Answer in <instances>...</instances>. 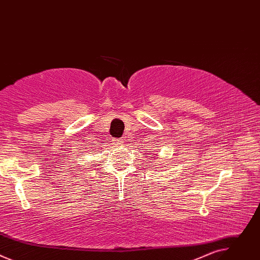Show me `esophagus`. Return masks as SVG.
<instances>
[{"mask_svg":"<svg viewBox=\"0 0 260 260\" xmlns=\"http://www.w3.org/2000/svg\"><path fill=\"white\" fill-rule=\"evenodd\" d=\"M114 143H115L116 145H121V144L123 143V141H122V139H115V140H114Z\"/></svg>","mask_w":260,"mask_h":260,"instance_id":"1","label":"esophagus"}]
</instances>
